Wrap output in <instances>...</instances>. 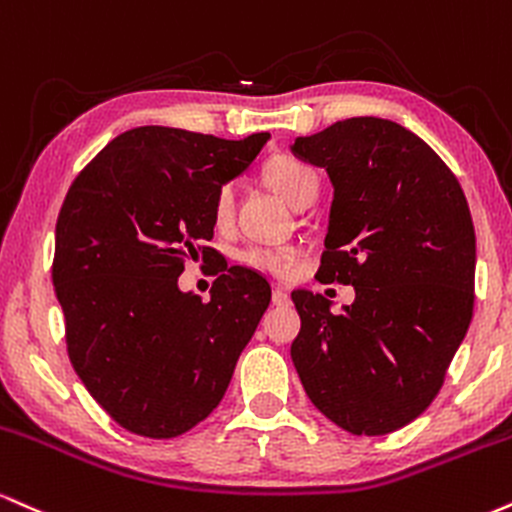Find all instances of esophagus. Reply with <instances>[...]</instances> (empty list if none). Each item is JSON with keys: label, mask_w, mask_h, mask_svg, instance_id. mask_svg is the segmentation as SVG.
Here are the masks:
<instances>
[{"label": "esophagus", "mask_w": 512, "mask_h": 512, "mask_svg": "<svg viewBox=\"0 0 512 512\" xmlns=\"http://www.w3.org/2000/svg\"><path fill=\"white\" fill-rule=\"evenodd\" d=\"M273 304L275 306L290 304V294H287V290H282V287H275V290H273Z\"/></svg>", "instance_id": "obj_1"}]
</instances>
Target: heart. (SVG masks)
Segmentation results:
<instances>
[{
    "label": "heart",
    "mask_w": 512,
    "mask_h": 512,
    "mask_svg": "<svg viewBox=\"0 0 512 512\" xmlns=\"http://www.w3.org/2000/svg\"><path fill=\"white\" fill-rule=\"evenodd\" d=\"M266 179L278 194L290 201L292 206L302 203L304 198L318 191V174L314 167L306 165L304 160L294 158V155H275L266 162ZM234 206H237V186L225 182L218 186L213 198V215L218 225H230L234 218ZM302 258V249L297 246H263L254 244L239 251V261L244 266L261 270V273L275 275V278H287L292 275L294 266Z\"/></svg>",
    "instance_id": "obj_1"
}]
</instances>
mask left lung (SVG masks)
<instances>
[{
  "mask_svg": "<svg viewBox=\"0 0 512 512\" xmlns=\"http://www.w3.org/2000/svg\"><path fill=\"white\" fill-rule=\"evenodd\" d=\"M292 153L333 184L318 275L352 285L342 314L294 290L292 362L309 400L354 436L414 422L443 386L474 309L477 239L450 167L417 134L378 117L299 136Z\"/></svg>",
  "mask_w": 512,
  "mask_h": 512,
  "instance_id": "8db88e82",
  "label": "left lung"
}]
</instances>
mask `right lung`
<instances>
[{
  "label": "right lung",
  "mask_w": 512,
  "mask_h": 512,
  "mask_svg": "<svg viewBox=\"0 0 512 512\" xmlns=\"http://www.w3.org/2000/svg\"><path fill=\"white\" fill-rule=\"evenodd\" d=\"M270 134L227 141L170 126L112 138L71 184L54 230L52 282L74 371L119 426L174 438L220 405L270 304V285L232 266L210 302L182 292L189 256L213 254V198Z\"/></svg>",
  "instance_id": "obj_1"
}]
</instances>
